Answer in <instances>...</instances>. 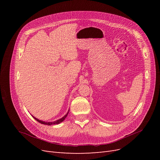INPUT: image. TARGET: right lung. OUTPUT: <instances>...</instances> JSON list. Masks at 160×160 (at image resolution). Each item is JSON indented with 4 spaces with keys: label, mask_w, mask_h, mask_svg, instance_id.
Masks as SVG:
<instances>
[{
    "label": "right lung",
    "mask_w": 160,
    "mask_h": 160,
    "mask_svg": "<svg viewBox=\"0 0 160 160\" xmlns=\"http://www.w3.org/2000/svg\"><path fill=\"white\" fill-rule=\"evenodd\" d=\"M69 113V112H68ZM68 113H67L63 118H62L61 119H59V120H57V121H55V122H42V121H41V120H38V119H37V118H35V117H33L34 118H35L38 122H39L40 123H41V124H44V125H55V124H59V123H60L61 122H63V120L66 118V117L67 116V114H68Z\"/></svg>",
    "instance_id": "right-lung-1"
}]
</instances>
